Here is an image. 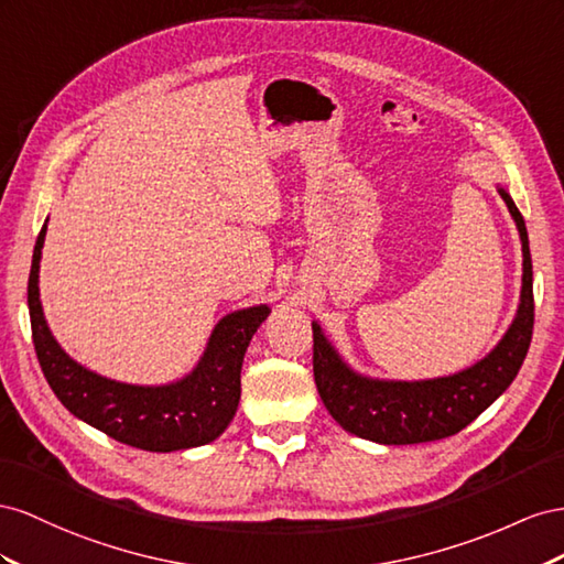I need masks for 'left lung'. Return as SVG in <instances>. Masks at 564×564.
<instances>
[{
    "label": "left lung",
    "mask_w": 564,
    "mask_h": 564,
    "mask_svg": "<svg viewBox=\"0 0 564 564\" xmlns=\"http://www.w3.org/2000/svg\"><path fill=\"white\" fill-rule=\"evenodd\" d=\"M501 198L522 238V297L518 316L503 340L473 368L448 378L421 382L371 380L354 373L337 357L321 328L312 324L316 390L328 413L347 432L378 444H421L452 437L489 409L518 376L534 330L532 254H529L527 227L518 205L503 188Z\"/></svg>",
    "instance_id": "obj_1"
}]
</instances>
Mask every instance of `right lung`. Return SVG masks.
I'll return each instance as SVG.
<instances>
[{"mask_svg":"<svg viewBox=\"0 0 564 564\" xmlns=\"http://www.w3.org/2000/svg\"><path fill=\"white\" fill-rule=\"evenodd\" d=\"M42 227L28 279L32 345L50 388L75 417L108 437L143 452H180L217 440L227 430L240 399V366L254 330L269 316L267 304L224 316L196 371L163 388H139L96 376L73 361L46 328L40 304Z\"/></svg>","mask_w":564,"mask_h":564,"instance_id":"obj_1","label":"right lung"}]
</instances>
